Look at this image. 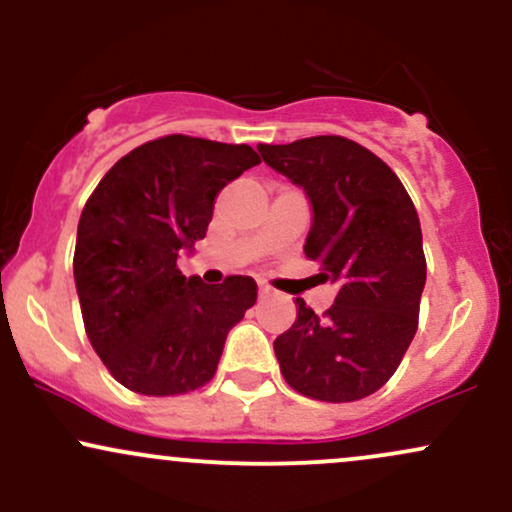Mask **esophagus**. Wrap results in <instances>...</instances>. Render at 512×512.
I'll list each match as a JSON object with an SVG mask.
<instances>
[{"mask_svg": "<svg viewBox=\"0 0 512 512\" xmlns=\"http://www.w3.org/2000/svg\"><path fill=\"white\" fill-rule=\"evenodd\" d=\"M257 293H260V298H264V296H269V293H272V289H269V286L260 284V286H257Z\"/></svg>", "mask_w": 512, "mask_h": 512, "instance_id": "1", "label": "esophagus"}]
</instances>
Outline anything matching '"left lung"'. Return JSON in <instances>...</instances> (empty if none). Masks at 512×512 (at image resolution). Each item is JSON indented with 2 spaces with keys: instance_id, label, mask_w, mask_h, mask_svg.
Instances as JSON below:
<instances>
[{
  "instance_id": "8db88e82",
  "label": "left lung",
  "mask_w": 512,
  "mask_h": 512,
  "mask_svg": "<svg viewBox=\"0 0 512 512\" xmlns=\"http://www.w3.org/2000/svg\"><path fill=\"white\" fill-rule=\"evenodd\" d=\"M264 163L303 187L310 202L305 257L337 284L325 315L296 298V322L274 339L293 390L356 402L392 378L419 325L424 243L404 185L378 156L344 137L260 144Z\"/></svg>"
}]
</instances>
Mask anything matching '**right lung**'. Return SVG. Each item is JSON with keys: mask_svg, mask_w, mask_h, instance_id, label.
I'll return each mask as SVG.
<instances>
[{"mask_svg": "<svg viewBox=\"0 0 512 512\" xmlns=\"http://www.w3.org/2000/svg\"><path fill=\"white\" fill-rule=\"evenodd\" d=\"M257 163L245 144L168 134L122 156L88 197L76 231V293L91 346L127 390L168 397L214 378L257 284L187 279L178 257L204 238L223 187Z\"/></svg>", "mask_w": 512, "mask_h": 512, "instance_id": "obj_1", "label": "right lung"}]
</instances>
